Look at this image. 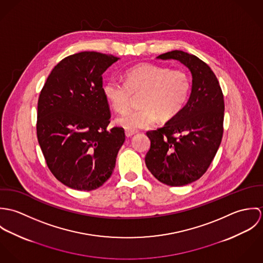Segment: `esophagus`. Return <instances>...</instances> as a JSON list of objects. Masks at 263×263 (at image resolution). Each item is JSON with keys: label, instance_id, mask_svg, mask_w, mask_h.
<instances>
[{"label": "esophagus", "instance_id": "34e87169", "mask_svg": "<svg viewBox=\"0 0 263 263\" xmlns=\"http://www.w3.org/2000/svg\"><path fill=\"white\" fill-rule=\"evenodd\" d=\"M137 134V132L136 130H129V129H125V136L127 137V138H130V137H133L134 135H136Z\"/></svg>", "mask_w": 263, "mask_h": 263}]
</instances>
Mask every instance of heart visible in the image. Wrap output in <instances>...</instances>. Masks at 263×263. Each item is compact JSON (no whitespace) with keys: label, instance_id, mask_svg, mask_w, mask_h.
<instances>
[{"label":"heart","instance_id":"b5f03b06","mask_svg":"<svg viewBox=\"0 0 263 263\" xmlns=\"http://www.w3.org/2000/svg\"><path fill=\"white\" fill-rule=\"evenodd\" d=\"M125 83L110 79L102 87L105 99L117 112L125 111L133 94L141 93L140 108L128 110L116 118L126 129L137 130L153 126L158 118L169 121L184 108L190 93V78L183 70H170L154 64H140L124 74Z\"/></svg>","mask_w":263,"mask_h":263}]
</instances>
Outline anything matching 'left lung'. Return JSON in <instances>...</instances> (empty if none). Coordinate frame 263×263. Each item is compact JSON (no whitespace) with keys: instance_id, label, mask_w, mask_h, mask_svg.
Instances as JSON below:
<instances>
[{"instance_id":"8db88e82","label":"left lung","mask_w":263,"mask_h":263,"mask_svg":"<svg viewBox=\"0 0 263 263\" xmlns=\"http://www.w3.org/2000/svg\"><path fill=\"white\" fill-rule=\"evenodd\" d=\"M177 60L192 74L186 105L163 127L149 130L150 150L145 162L162 183L182 186L199 179L209 169L224 133V96L212 69L197 57L182 50L160 54Z\"/></svg>"}]
</instances>
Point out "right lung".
I'll return each mask as SVG.
<instances>
[{
    "mask_svg": "<svg viewBox=\"0 0 263 263\" xmlns=\"http://www.w3.org/2000/svg\"><path fill=\"white\" fill-rule=\"evenodd\" d=\"M118 58L82 51L51 71L37 103L36 134L46 165L68 187L90 191L111 176L124 129L110 122L102 74Z\"/></svg>",
    "mask_w": 263,
    "mask_h": 263,
    "instance_id": "obj_1",
    "label": "right lung"
}]
</instances>
